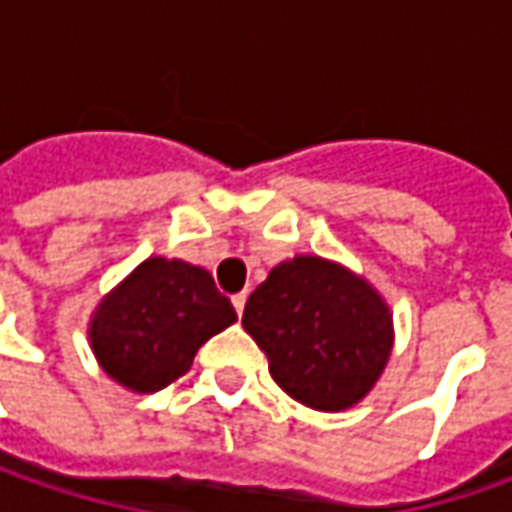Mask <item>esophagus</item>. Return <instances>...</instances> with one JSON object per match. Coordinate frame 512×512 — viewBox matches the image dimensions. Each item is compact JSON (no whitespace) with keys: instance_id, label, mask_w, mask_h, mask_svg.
Masks as SVG:
<instances>
[{"instance_id":"34e87169","label":"esophagus","mask_w":512,"mask_h":512,"mask_svg":"<svg viewBox=\"0 0 512 512\" xmlns=\"http://www.w3.org/2000/svg\"><path fill=\"white\" fill-rule=\"evenodd\" d=\"M230 302H233V307H236V313L242 316V310H245V302H247V293H245V290H242V293H236V296H233Z\"/></svg>"}]
</instances>
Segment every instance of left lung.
Wrapping results in <instances>:
<instances>
[{
    "label": "left lung",
    "instance_id": "8db88e82",
    "mask_svg": "<svg viewBox=\"0 0 512 512\" xmlns=\"http://www.w3.org/2000/svg\"><path fill=\"white\" fill-rule=\"evenodd\" d=\"M245 330L265 350L273 382L316 410H344L376 384L393 327L376 290L344 267L296 256L250 293Z\"/></svg>",
    "mask_w": 512,
    "mask_h": 512
}]
</instances>
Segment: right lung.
I'll return each instance as SVG.
<instances>
[{
	"label": "right lung",
	"mask_w": 512,
	"mask_h": 512,
	"mask_svg": "<svg viewBox=\"0 0 512 512\" xmlns=\"http://www.w3.org/2000/svg\"><path fill=\"white\" fill-rule=\"evenodd\" d=\"M236 322L213 276L179 259H148L99 305L90 344L110 379L156 393L185 376L202 344Z\"/></svg>",
	"instance_id": "1"
}]
</instances>
